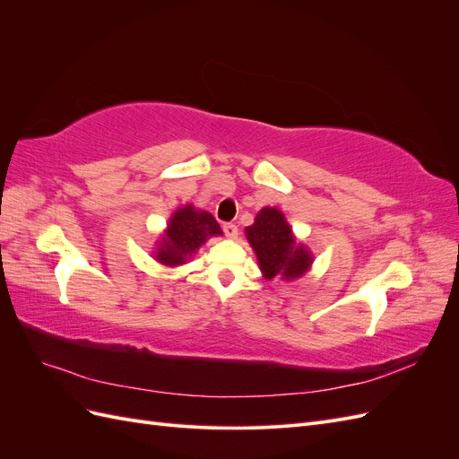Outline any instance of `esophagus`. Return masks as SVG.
I'll return each instance as SVG.
<instances>
[{
    "label": "esophagus",
    "mask_w": 459,
    "mask_h": 459,
    "mask_svg": "<svg viewBox=\"0 0 459 459\" xmlns=\"http://www.w3.org/2000/svg\"><path fill=\"white\" fill-rule=\"evenodd\" d=\"M224 233H226V238L235 239V238H238V226L231 224V221H228V224H224Z\"/></svg>",
    "instance_id": "1"
}]
</instances>
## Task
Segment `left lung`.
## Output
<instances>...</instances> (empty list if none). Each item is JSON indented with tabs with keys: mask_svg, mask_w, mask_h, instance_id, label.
I'll return each mask as SVG.
<instances>
[{
	"mask_svg": "<svg viewBox=\"0 0 459 459\" xmlns=\"http://www.w3.org/2000/svg\"><path fill=\"white\" fill-rule=\"evenodd\" d=\"M245 235L256 253L258 266L266 280H295L312 266V253L295 239L293 230L277 208H262L255 224L245 230Z\"/></svg>",
	"mask_w": 459,
	"mask_h": 459,
	"instance_id": "obj_1",
	"label": "left lung"
}]
</instances>
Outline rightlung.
<instances>
[{
  "instance_id": "right-lung-1",
  "label": "right lung",
  "mask_w": 459,
  "mask_h": 459,
  "mask_svg": "<svg viewBox=\"0 0 459 459\" xmlns=\"http://www.w3.org/2000/svg\"><path fill=\"white\" fill-rule=\"evenodd\" d=\"M212 235H221V230L211 212L197 211L193 204L179 206L157 243L155 258L164 266H179L191 260Z\"/></svg>"
}]
</instances>
